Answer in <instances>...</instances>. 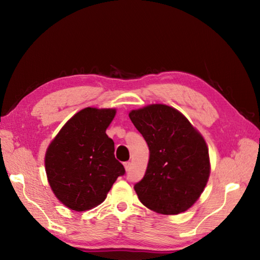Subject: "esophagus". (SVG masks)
<instances>
[{"label": "esophagus", "instance_id": "esophagus-1", "mask_svg": "<svg viewBox=\"0 0 260 260\" xmlns=\"http://www.w3.org/2000/svg\"><path fill=\"white\" fill-rule=\"evenodd\" d=\"M124 168H125L126 171H128L131 169V163L129 162H125L124 163Z\"/></svg>", "mask_w": 260, "mask_h": 260}]
</instances>
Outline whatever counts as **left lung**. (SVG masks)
I'll return each instance as SVG.
<instances>
[{
	"label": "left lung",
	"mask_w": 260,
	"mask_h": 260,
	"mask_svg": "<svg viewBox=\"0 0 260 260\" xmlns=\"http://www.w3.org/2000/svg\"><path fill=\"white\" fill-rule=\"evenodd\" d=\"M129 118L150 150L146 172L134 185L140 201L157 213L184 212L201 196L209 179V152L203 137L167 105L132 110Z\"/></svg>",
	"instance_id": "obj_1"
}]
</instances>
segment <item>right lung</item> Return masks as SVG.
Segmentation results:
<instances>
[{
    "label": "right lung",
    "instance_id": "add662e5",
    "mask_svg": "<svg viewBox=\"0 0 260 260\" xmlns=\"http://www.w3.org/2000/svg\"><path fill=\"white\" fill-rule=\"evenodd\" d=\"M115 109L85 108L62 127L46 153V172L54 194L66 207L86 211L105 199L125 169L115 158L106 129Z\"/></svg>",
    "mask_w": 260,
    "mask_h": 260
}]
</instances>
